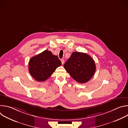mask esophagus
I'll return each mask as SVG.
<instances>
[{
  "instance_id": "esophagus-1",
  "label": "esophagus",
  "mask_w": 128,
  "mask_h": 128,
  "mask_svg": "<svg viewBox=\"0 0 128 128\" xmlns=\"http://www.w3.org/2000/svg\"><path fill=\"white\" fill-rule=\"evenodd\" d=\"M61 62H62V64H64V59H61Z\"/></svg>"
}]
</instances>
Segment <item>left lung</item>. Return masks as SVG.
I'll use <instances>...</instances> for the list:
<instances>
[{
  "mask_svg": "<svg viewBox=\"0 0 128 128\" xmlns=\"http://www.w3.org/2000/svg\"><path fill=\"white\" fill-rule=\"evenodd\" d=\"M64 67L73 78L81 84L90 80L96 71L92 58L86 53L78 52L72 53Z\"/></svg>",
  "mask_w": 128,
  "mask_h": 128,
  "instance_id": "8db88e82",
  "label": "left lung"
}]
</instances>
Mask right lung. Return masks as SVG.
<instances>
[{"instance_id":"right-lung-1","label":"right lung","mask_w":128,"mask_h":128,"mask_svg":"<svg viewBox=\"0 0 128 128\" xmlns=\"http://www.w3.org/2000/svg\"><path fill=\"white\" fill-rule=\"evenodd\" d=\"M61 64L57 56L52 54L50 51L45 50L30 59L29 71L36 80L44 82L52 76Z\"/></svg>"}]
</instances>
